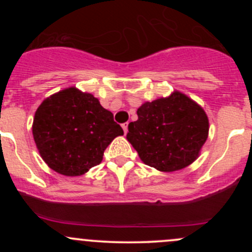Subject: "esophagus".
Returning <instances> with one entry per match:
<instances>
[{
  "mask_svg": "<svg viewBox=\"0 0 252 252\" xmlns=\"http://www.w3.org/2000/svg\"><path fill=\"white\" fill-rule=\"evenodd\" d=\"M122 128H123L124 134H126V132H128V123H123L122 124Z\"/></svg>",
  "mask_w": 252,
  "mask_h": 252,
  "instance_id": "34e87169",
  "label": "esophagus"
}]
</instances>
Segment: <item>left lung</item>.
Masks as SVG:
<instances>
[{
    "mask_svg": "<svg viewBox=\"0 0 252 252\" xmlns=\"http://www.w3.org/2000/svg\"><path fill=\"white\" fill-rule=\"evenodd\" d=\"M137 116L129 123L126 138L144 163L161 172L192 163L209 135L204 110L180 92L144 103Z\"/></svg>",
    "mask_w": 252,
    "mask_h": 252,
    "instance_id": "obj_1",
    "label": "left lung"
}]
</instances>
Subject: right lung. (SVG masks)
Masks as SVG:
<instances>
[{
    "label": "right lung",
    "mask_w": 252,
    "mask_h": 252,
    "mask_svg": "<svg viewBox=\"0 0 252 252\" xmlns=\"http://www.w3.org/2000/svg\"><path fill=\"white\" fill-rule=\"evenodd\" d=\"M123 129L91 94L70 88L42 102L34 116L33 136L50 168L77 176L100 163L104 150Z\"/></svg>",
    "instance_id": "obj_1"
}]
</instances>
